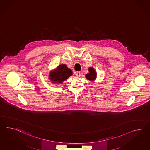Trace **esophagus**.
I'll use <instances>...</instances> for the list:
<instances>
[{"instance_id":"esophagus-1","label":"esophagus","mask_w":150,"mask_h":150,"mask_svg":"<svg viewBox=\"0 0 150 150\" xmlns=\"http://www.w3.org/2000/svg\"><path fill=\"white\" fill-rule=\"evenodd\" d=\"M76 76H77V77H80V76H81V73H80L79 72H77L76 73Z\"/></svg>"}]
</instances>
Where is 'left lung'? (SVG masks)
Segmentation results:
<instances>
[{"label": "left lung", "mask_w": 150, "mask_h": 150, "mask_svg": "<svg viewBox=\"0 0 150 150\" xmlns=\"http://www.w3.org/2000/svg\"><path fill=\"white\" fill-rule=\"evenodd\" d=\"M88 71L89 73L86 74V78L90 81H94L96 78V76L97 73L95 69L93 67H90L88 69Z\"/></svg>", "instance_id": "left-lung-1"}]
</instances>
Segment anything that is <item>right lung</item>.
<instances>
[{
  "mask_svg": "<svg viewBox=\"0 0 150 150\" xmlns=\"http://www.w3.org/2000/svg\"><path fill=\"white\" fill-rule=\"evenodd\" d=\"M72 75V71L66 65H60L56 69L50 72V77L54 83H62Z\"/></svg>",
  "mask_w": 150,
  "mask_h": 150,
  "instance_id": "add662e5",
  "label": "right lung"
}]
</instances>
